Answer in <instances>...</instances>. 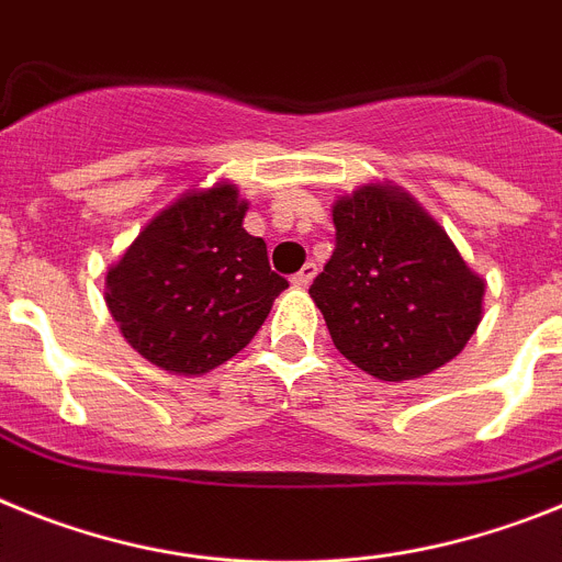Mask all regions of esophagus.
Segmentation results:
<instances>
[{
    "mask_svg": "<svg viewBox=\"0 0 562 562\" xmlns=\"http://www.w3.org/2000/svg\"><path fill=\"white\" fill-rule=\"evenodd\" d=\"M314 277H316V262H305V266H302L300 271H296V274L291 277V282H294L296 288H308Z\"/></svg>",
    "mask_w": 562,
    "mask_h": 562,
    "instance_id": "1",
    "label": "esophagus"
}]
</instances>
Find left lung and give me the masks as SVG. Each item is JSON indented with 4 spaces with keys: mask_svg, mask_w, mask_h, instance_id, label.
I'll use <instances>...</instances> for the list:
<instances>
[{
    "mask_svg": "<svg viewBox=\"0 0 562 562\" xmlns=\"http://www.w3.org/2000/svg\"><path fill=\"white\" fill-rule=\"evenodd\" d=\"M336 248L311 285L336 350L382 382L432 373L475 334L484 280L404 192L362 187L334 206Z\"/></svg>",
    "mask_w": 562,
    "mask_h": 562,
    "instance_id": "left-lung-1",
    "label": "left lung"
}]
</instances>
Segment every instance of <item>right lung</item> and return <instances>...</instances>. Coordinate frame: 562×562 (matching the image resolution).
<instances>
[{"label":"right lung","mask_w":562,"mask_h":562,"mask_svg":"<svg viewBox=\"0 0 562 562\" xmlns=\"http://www.w3.org/2000/svg\"><path fill=\"white\" fill-rule=\"evenodd\" d=\"M234 187L180 198L106 271L124 339L169 373L200 375L240 353L285 291L262 237L243 228Z\"/></svg>","instance_id":"obj_1"}]
</instances>
